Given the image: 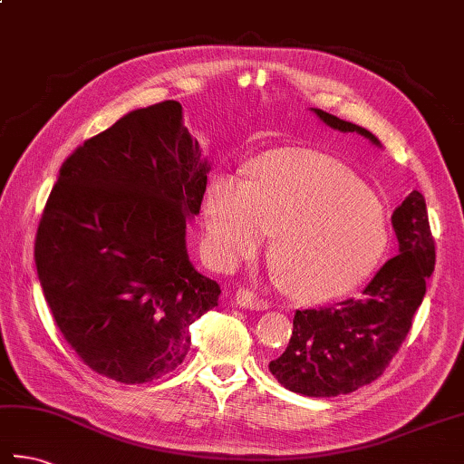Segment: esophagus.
<instances>
[{
  "mask_svg": "<svg viewBox=\"0 0 464 464\" xmlns=\"http://www.w3.org/2000/svg\"><path fill=\"white\" fill-rule=\"evenodd\" d=\"M235 299H237V304L241 307H247V310H267L269 304L266 299L259 297L253 289L249 287H241L237 294H235Z\"/></svg>",
  "mask_w": 464,
  "mask_h": 464,
  "instance_id": "esophagus-1",
  "label": "esophagus"
}]
</instances>
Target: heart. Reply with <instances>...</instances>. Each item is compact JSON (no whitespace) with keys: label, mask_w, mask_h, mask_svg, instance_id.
<instances>
[{"label":"heart","mask_w":464,"mask_h":464,"mask_svg":"<svg viewBox=\"0 0 464 464\" xmlns=\"http://www.w3.org/2000/svg\"><path fill=\"white\" fill-rule=\"evenodd\" d=\"M203 219L207 249L227 269L256 257L276 231L285 285L305 297L356 285L388 245L378 198L342 162L310 150L263 154L247 183L217 177L205 193Z\"/></svg>","instance_id":"b5f03b06"}]
</instances>
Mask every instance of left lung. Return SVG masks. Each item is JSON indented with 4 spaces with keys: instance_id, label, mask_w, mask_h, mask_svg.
I'll return each mask as SVG.
<instances>
[{
    "instance_id": "obj_1",
    "label": "left lung",
    "mask_w": 464,
    "mask_h": 464,
    "mask_svg": "<svg viewBox=\"0 0 464 464\" xmlns=\"http://www.w3.org/2000/svg\"><path fill=\"white\" fill-rule=\"evenodd\" d=\"M334 130L358 132L380 140L358 124L312 108ZM396 257L380 267L356 299L297 310L285 352L269 362V372L292 392L330 398L374 382L401 350L412 317L434 271V239L424 197L412 190L392 215Z\"/></svg>"
}]
</instances>
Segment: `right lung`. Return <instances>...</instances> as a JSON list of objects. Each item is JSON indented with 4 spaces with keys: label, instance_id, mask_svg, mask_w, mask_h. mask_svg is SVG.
Returning <instances> with one entry per match:
<instances>
[{
    "label": "right lung",
    "instance_id": "right-lung-1",
    "mask_svg": "<svg viewBox=\"0 0 464 464\" xmlns=\"http://www.w3.org/2000/svg\"><path fill=\"white\" fill-rule=\"evenodd\" d=\"M211 165L177 100L132 111L63 160L35 235L53 320L88 368L144 384L183 364L221 287L187 253Z\"/></svg>",
    "mask_w": 464,
    "mask_h": 464
}]
</instances>
